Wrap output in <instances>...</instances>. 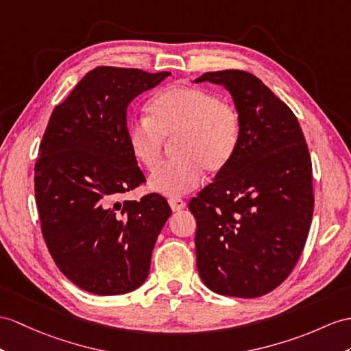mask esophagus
Returning a JSON list of instances; mask_svg holds the SVG:
<instances>
[{"instance_id":"esophagus-1","label":"esophagus","mask_w":351,"mask_h":351,"mask_svg":"<svg viewBox=\"0 0 351 351\" xmlns=\"http://www.w3.org/2000/svg\"><path fill=\"white\" fill-rule=\"evenodd\" d=\"M168 202H169V207L173 211H180L186 207V202L180 198H171Z\"/></svg>"}]
</instances>
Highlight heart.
Listing matches in <instances>:
<instances>
[{
    "instance_id": "obj_1",
    "label": "heart",
    "mask_w": 351,
    "mask_h": 351,
    "mask_svg": "<svg viewBox=\"0 0 351 351\" xmlns=\"http://www.w3.org/2000/svg\"><path fill=\"white\" fill-rule=\"evenodd\" d=\"M147 114L126 125L128 147L140 165L155 168L164 138L177 135L174 153L178 158L149 177V187L160 195L174 198L193 191L201 184L205 169H223L240 144V113L210 90L169 84L149 101Z\"/></svg>"
}]
</instances>
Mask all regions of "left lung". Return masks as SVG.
<instances>
[{"label":"left lung","mask_w":351,"mask_h":351,"mask_svg":"<svg viewBox=\"0 0 351 351\" xmlns=\"http://www.w3.org/2000/svg\"><path fill=\"white\" fill-rule=\"evenodd\" d=\"M223 86L241 119L234 158L189 202L199 277L213 292L256 298L292 272L313 219L311 158L293 111L258 77L225 70L195 83Z\"/></svg>","instance_id":"1"}]
</instances>
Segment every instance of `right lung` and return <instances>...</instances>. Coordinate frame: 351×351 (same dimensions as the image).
Listing matches in <instances>:
<instances>
[{"label": "right lung", "instance_id": "obj_1", "mask_svg": "<svg viewBox=\"0 0 351 351\" xmlns=\"http://www.w3.org/2000/svg\"><path fill=\"white\" fill-rule=\"evenodd\" d=\"M169 71L97 66L55 107L40 144L36 201L58 268L95 295L138 289L171 216L164 196L119 198L144 178L126 143V110Z\"/></svg>", "mask_w": 351, "mask_h": 351}]
</instances>
